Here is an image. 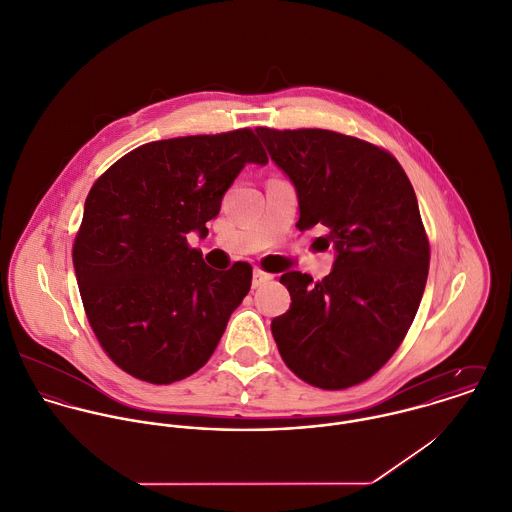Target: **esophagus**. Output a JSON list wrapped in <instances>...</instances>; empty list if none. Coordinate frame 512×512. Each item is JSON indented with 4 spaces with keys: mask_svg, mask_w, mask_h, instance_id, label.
I'll return each mask as SVG.
<instances>
[{
    "mask_svg": "<svg viewBox=\"0 0 512 512\" xmlns=\"http://www.w3.org/2000/svg\"><path fill=\"white\" fill-rule=\"evenodd\" d=\"M272 280V274H266L262 270H254V276H252V288H262L264 284H268Z\"/></svg>",
    "mask_w": 512,
    "mask_h": 512,
    "instance_id": "obj_1",
    "label": "esophagus"
}]
</instances>
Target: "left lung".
<instances>
[{"mask_svg": "<svg viewBox=\"0 0 512 512\" xmlns=\"http://www.w3.org/2000/svg\"><path fill=\"white\" fill-rule=\"evenodd\" d=\"M298 192L300 230L336 250L322 282L286 272L290 310L272 320L284 363L320 389L369 379L413 324L429 274V240L415 190L387 151L334 131L258 127Z\"/></svg>", "mask_w": 512, "mask_h": 512, "instance_id": "1", "label": "left lung"}]
</instances>
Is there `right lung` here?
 I'll list each match as a JSON object with an SVG mask.
<instances>
[{
    "mask_svg": "<svg viewBox=\"0 0 512 512\" xmlns=\"http://www.w3.org/2000/svg\"><path fill=\"white\" fill-rule=\"evenodd\" d=\"M268 157L250 129L147 143L91 186L73 244L87 320L129 375L167 385L214 353L252 284V266L218 272L186 234H208L224 192Z\"/></svg>",
    "mask_w": 512,
    "mask_h": 512,
    "instance_id": "right-lung-1",
    "label": "right lung"
}]
</instances>
